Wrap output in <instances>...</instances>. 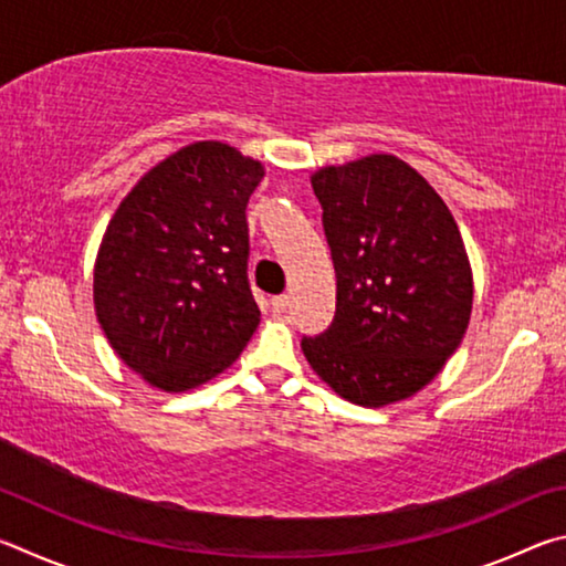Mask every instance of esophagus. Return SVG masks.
<instances>
[{
    "instance_id": "1",
    "label": "esophagus",
    "mask_w": 566,
    "mask_h": 566,
    "mask_svg": "<svg viewBox=\"0 0 566 566\" xmlns=\"http://www.w3.org/2000/svg\"><path fill=\"white\" fill-rule=\"evenodd\" d=\"M270 306H272V312H274V314H284V312H286V306H290V296H286V294L272 296V300H270Z\"/></svg>"
}]
</instances>
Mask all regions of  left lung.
I'll return each mask as SVG.
<instances>
[{"instance_id": "8db88e82", "label": "left lung", "mask_w": 566, "mask_h": 566, "mask_svg": "<svg viewBox=\"0 0 566 566\" xmlns=\"http://www.w3.org/2000/svg\"><path fill=\"white\" fill-rule=\"evenodd\" d=\"M337 272V312L302 352L352 405L379 409L417 395L462 342L472 264L434 187L395 155L312 175Z\"/></svg>"}]
</instances>
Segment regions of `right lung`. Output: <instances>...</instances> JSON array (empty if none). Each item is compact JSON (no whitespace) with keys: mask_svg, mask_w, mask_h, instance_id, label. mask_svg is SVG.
Segmentation results:
<instances>
[{"mask_svg":"<svg viewBox=\"0 0 566 566\" xmlns=\"http://www.w3.org/2000/svg\"><path fill=\"white\" fill-rule=\"evenodd\" d=\"M262 161L195 142L151 167L109 219L94 262V312L132 371L161 391L205 385L260 324L247 280V202Z\"/></svg>","mask_w":566,"mask_h":566,"instance_id":"right-lung-1","label":"right lung"}]
</instances>
